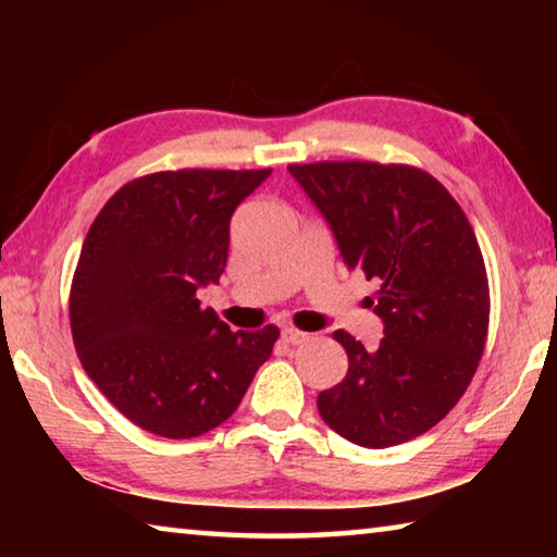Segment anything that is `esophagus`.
I'll use <instances>...</instances> for the list:
<instances>
[{"label":"esophagus","mask_w":557,"mask_h":557,"mask_svg":"<svg viewBox=\"0 0 557 557\" xmlns=\"http://www.w3.org/2000/svg\"><path fill=\"white\" fill-rule=\"evenodd\" d=\"M282 338H285V342L292 344V346H299V344L309 342V338H312V334L301 332V329H295V326H287L285 332H282Z\"/></svg>","instance_id":"1"}]
</instances>
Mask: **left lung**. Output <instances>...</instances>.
Returning <instances> with one entry per match:
<instances>
[{
    "instance_id": "8db88e82",
    "label": "left lung",
    "mask_w": 557,
    "mask_h": 557,
    "mask_svg": "<svg viewBox=\"0 0 557 557\" xmlns=\"http://www.w3.org/2000/svg\"><path fill=\"white\" fill-rule=\"evenodd\" d=\"M334 231L348 270L379 282V348L338 329L348 373L317 408L361 447L435 428L476 373L488 332V280L471 223L435 176L408 164H289Z\"/></svg>"
}]
</instances>
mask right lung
Instances as JSON below:
<instances>
[{
  "label": "right lung",
  "instance_id": "1",
  "mask_svg": "<svg viewBox=\"0 0 557 557\" xmlns=\"http://www.w3.org/2000/svg\"><path fill=\"white\" fill-rule=\"evenodd\" d=\"M272 169L132 178L102 206L71 282L75 351L100 393L152 435L199 437L238 408L280 329L231 332L196 292L219 282L231 215Z\"/></svg>",
  "mask_w": 557,
  "mask_h": 557
}]
</instances>
